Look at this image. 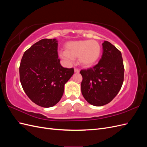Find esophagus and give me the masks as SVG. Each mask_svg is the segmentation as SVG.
I'll return each instance as SVG.
<instances>
[{"label":"esophagus","instance_id":"34e87169","mask_svg":"<svg viewBox=\"0 0 147 147\" xmlns=\"http://www.w3.org/2000/svg\"><path fill=\"white\" fill-rule=\"evenodd\" d=\"M74 71H75V73H79L80 72V70L78 69H77V68H75L74 69Z\"/></svg>","mask_w":147,"mask_h":147}]
</instances>
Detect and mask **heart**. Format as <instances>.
<instances>
[{
  "label": "heart",
  "instance_id": "b5f03b06",
  "mask_svg": "<svg viewBox=\"0 0 147 147\" xmlns=\"http://www.w3.org/2000/svg\"><path fill=\"white\" fill-rule=\"evenodd\" d=\"M64 49L65 51L59 54L61 58L72 61L78 57L79 63L86 67L94 65L101 53L99 43L93 40L68 42L65 44Z\"/></svg>",
  "mask_w": 147,
  "mask_h": 147
}]
</instances>
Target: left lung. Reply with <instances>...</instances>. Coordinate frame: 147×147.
I'll return each mask as SVG.
<instances>
[{
    "label": "left lung",
    "mask_w": 147,
    "mask_h": 147,
    "mask_svg": "<svg viewBox=\"0 0 147 147\" xmlns=\"http://www.w3.org/2000/svg\"><path fill=\"white\" fill-rule=\"evenodd\" d=\"M98 64L80 71L82 93L90 104L102 106L117 95L124 80V68L121 53L112 43L104 41Z\"/></svg>",
    "instance_id": "1"
}]
</instances>
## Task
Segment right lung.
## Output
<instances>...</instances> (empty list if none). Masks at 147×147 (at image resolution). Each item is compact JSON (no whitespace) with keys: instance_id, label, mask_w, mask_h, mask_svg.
Segmentation results:
<instances>
[{"instance_id":"1","label":"right lung","mask_w":147,"mask_h":147,"mask_svg":"<svg viewBox=\"0 0 147 147\" xmlns=\"http://www.w3.org/2000/svg\"><path fill=\"white\" fill-rule=\"evenodd\" d=\"M57 45L56 38L40 40L24 52L20 65L23 90L43 107H51L61 100L65 84L74 73L73 68L61 65Z\"/></svg>"}]
</instances>
